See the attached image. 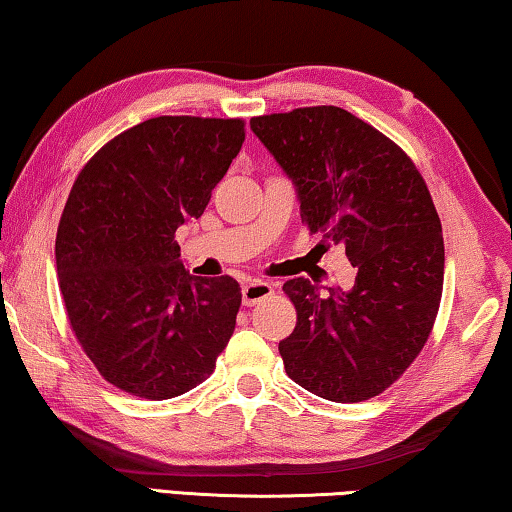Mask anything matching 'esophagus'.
<instances>
[{
    "mask_svg": "<svg viewBox=\"0 0 512 512\" xmlns=\"http://www.w3.org/2000/svg\"><path fill=\"white\" fill-rule=\"evenodd\" d=\"M241 294H243V305L253 307L257 303H262V300L271 298L273 296V287L269 285V282H264V280H248L246 285H243Z\"/></svg>",
    "mask_w": 512,
    "mask_h": 512,
    "instance_id": "obj_1",
    "label": "esophagus"
}]
</instances>
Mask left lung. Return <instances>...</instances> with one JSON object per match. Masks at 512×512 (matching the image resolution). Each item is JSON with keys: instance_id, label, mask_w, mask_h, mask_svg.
<instances>
[{"instance_id": "1", "label": "left lung", "mask_w": 512, "mask_h": 512, "mask_svg": "<svg viewBox=\"0 0 512 512\" xmlns=\"http://www.w3.org/2000/svg\"><path fill=\"white\" fill-rule=\"evenodd\" d=\"M296 184L300 218L323 248L344 246L358 275L328 296L285 282L296 328L280 342L287 376L321 399L383 394L431 337L444 285L442 223L408 154L339 107H300L250 120Z\"/></svg>"}]
</instances>
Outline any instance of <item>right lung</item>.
Here are the masks:
<instances>
[{
    "label": "right lung",
    "mask_w": 512,
    "mask_h": 512,
    "mask_svg": "<svg viewBox=\"0 0 512 512\" xmlns=\"http://www.w3.org/2000/svg\"><path fill=\"white\" fill-rule=\"evenodd\" d=\"M246 139L241 118L159 116L104 143L79 170L56 230L70 328L113 387L173 399L212 376L241 287L198 278L175 232L205 212Z\"/></svg>",
    "instance_id": "1"
}]
</instances>
